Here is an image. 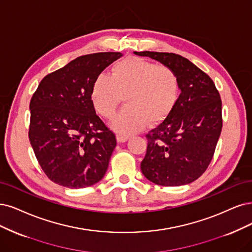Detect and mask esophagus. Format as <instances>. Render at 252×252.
I'll use <instances>...</instances> for the list:
<instances>
[{"label": "esophagus", "instance_id": "1", "mask_svg": "<svg viewBox=\"0 0 252 252\" xmlns=\"http://www.w3.org/2000/svg\"><path fill=\"white\" fill-rule=\"evenodd\" d=\"M116 138H117V142H119V143H121V142H126L127 139H128V137L127 136H125V135H120V134H118L117 136H116Z\"/></svg>", "mask_w": 252, "mask_h": 252}]
</instances>
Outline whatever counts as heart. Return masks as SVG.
<instances>
[{"instance_id":"b5f03b06","label":"heart","mask_w":252,"mask_h":252,"mask_svg":"<svg viewBox=\"0 0 252 252\" xmlns=\"http://www.w3.org/2000/svg\"><path fill=\"white\" fill-rule=\"evenodd\" d=\"M180 79L168 66L139 57L116 62L111 78L98 74L91 88L92 106L106 119L113 118L126 97V108L112 126L120 135L137 133L148 124L159 125L170 116L180 97Z\"/></svg>"}]
</instances>
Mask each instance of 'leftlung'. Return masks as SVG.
<instances>
[{
  "instance_id": "obj_1",
  "label": "left lung",
  "mask_w": 252,
  "mask_h": 252,
  "mask_svg": "<svg viewBox=\"0 0 252 252\" xmlns=\"http://www.w3.org/2000/svg\"><path fill=\"white\" fill-rule=\"evenodd\" d=\"M161 62L180 79L181 94L170 116L146 134L140 168L157 185H187L207 170L222 129V102L213 80L174 53L134 52Z\"/></svg>"
}]
</instances>
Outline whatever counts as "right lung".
Wrapping results in <instances>:
<instances>
[{
    "label": "right lung",
    "instance_id": "obj_1",
    "mask_svg": "<svg viewBox=\"0 0 252 252\" xmlns=\"http://www.w3.org/2000/svg\"><path fill=\"white\" fill-rule=\"evenodd\" d=\"M119 52L80 56L41 80L30 101L29 140L48 178L63 187L99 182L116 146L115 134L95 113V78L120 58Z\"/></svg>",
    "mask_w": 252,
    "mask_h": 252
}]
</instances>
